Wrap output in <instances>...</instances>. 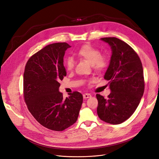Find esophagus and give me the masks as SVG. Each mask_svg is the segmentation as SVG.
<instances>
[{"mask_svg":"<svg viewBox=\"0 0 159 159\" xmlns=\"http://www.w3.org/2000/svg\"><path fill=\"white\" fill-rule=\"evenodd\" d=\"M83 98H84V99L90 98V97H92L91 94H90V93H84V94H83Z\"/></svg>","mask_w":159,"mask_h":159,"instance_id":"esophagus-1","label":"esophagus"}]
</instances>
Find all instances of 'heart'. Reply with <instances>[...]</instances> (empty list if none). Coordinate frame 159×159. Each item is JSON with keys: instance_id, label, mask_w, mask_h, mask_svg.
Instances as JSON below:
<instances>
[{"instance_id": "1", "label": "heart", "mask_w": 159, "mask_h": 159, "mask_svg": "<svg viewBox=\"0 0 159 159\" xmlns=\"http://www.w3.org/2000/svg\"><path fill=\"white\" fill-rule=\"evenodd\" d=\"M80 58L87 61L97 72L104 70L107 66V60L105 57L101 55V52L98 49L90 44L82 46L76 53ZM75 60L72 58H68L65 62V66L67 70H72L75 67Z\"/></svg>"}]
</instances>
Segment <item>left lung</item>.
Listing matches in <instances>:
<instances>
[{
  "instance_id": "8db88e82",
  "label": "left lung",
  "mask_w": 159,
  "mask_h": 159,
  "mask_svg": "<svg viewBox=\"0 0 159 159\" xmlns=\"http://www.w3.org/2000/svg\"><path fill=\"white\" fill-rule=\"evenodd\" d=\"M101 41L111 49V57L104 75L109 81L111 93L105 99L97 94V115L108 124H120L136 111L144 90L143 69L141 60L133 49L116 38H104Z\"/></svg>"
}]
</instances>
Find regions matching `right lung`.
Returning <instances> with one entry per match:
<instances>
[{
	"label": "right lung",
	"mask_w": 159,
	"mask_h": 159,
	"mask_svg": "<svg viewBox=\"0 0 159 159\" xmlns=\"http://www.w3.org/2000/svg\"><path fill=\"white\" fill-rule=\"evenodd\" d=\"M71 46L66 43L49 44L28 60L23 74L24 99L29 111L44 127L62 131L76 121L83 103L78 92L63 98L58 89L60 80L66 76L65 52Z\"/></svg>",
	"instance_id": "obj_1"
}]
</instances>
